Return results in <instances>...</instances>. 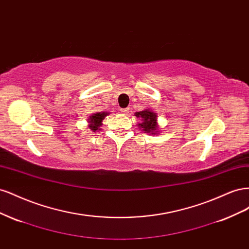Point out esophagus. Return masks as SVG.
Here are the masks:
<instances>
[{"instance_id": "esophagus-1", "label": "esophagus", "mask_w": 249, "mask_h": 249, "mask_svg": "<svg viewBox=\"0 0 249 249\" xmlns=\"http://www.w3.org/2000/svg\"><path fill=\"white\" fill-rule=\"evenodd\" d=\"M120 112H122L123 114H127V113H129V108H123V109H120Z\"/></svg>"}]
</instances>
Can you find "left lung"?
Masks as SVG:
<instances>
[{"instance_id": "1", "label": "left lung", "mask_w": 249, "mask_h": 249, "mask_svg": "<svg viewBox=\"0 0 249 249\" xmlns=\"http://www.w3.org/2000/svg\"><path fill=\"white\" fill-rule=\"evenodd\" d=\"M135 116L141 119L142 123L138 124L137 126L141 129L142 132L152 135L159 134L160 127L159 124H158V114L153 110L145 109L140 112H136L135 113Z\"/></svg>"}]
</instances>
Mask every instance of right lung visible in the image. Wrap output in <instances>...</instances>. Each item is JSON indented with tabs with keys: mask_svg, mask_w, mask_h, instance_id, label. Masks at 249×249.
<instances>
[{
	"mask_svg": "<svg viewBox=\"0 0 249 249\" xmlns=\"http://www.w3.org/2000/svg\"><path fill=\"white\" fill-rule=\"evenodd\" d=\"M108 114H109L108 112H96V113H93V114L90 115L89 118L87 119L89 130H91L92 132L101 131L103 120Z\"/></svg>",
	"mask_w": 249,
	"mask_h": 249,
	"instance_id": "1",
	"label": "right lung"
}]
</instances>
